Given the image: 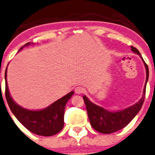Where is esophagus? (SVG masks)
Instances as JSON below:
<instances>
[{"mask_svg":"<svg viewBox=\"0 0 155 155\" xmlns=\"http://www.w3.org/2000/svg\"><path fill=\"white\" fill-rule=\"evenodd\" d=\"M74 91L76 94H82L84 91V88L83 87H81V86H78V87H75Z\"/></svg>","mask_w":155,"mask_h":155,"instance_id":"34e87169","label":"esophagus"}]
</instances>
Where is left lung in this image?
<instances>
[{"instance_id":"obj_1","label":"left lung","mask_w":155,"mask_h":155,"mask_svg":"<svg viewBox=\"0 0 155 155\" xmlns=\"http://www.w3.org/2000/svg\"><path fill=\"white\" fill-rule=\"evenodd\" d=\"M131 50L134 53L140 56L144 64L145 70H146V81L143 87V95L137 103L122 110L110 111L91 102L85 95L83 96L90 124L95 130L101 134H112L124 128L139 113L144 101L146 85L149 77L148 67L143 60L137 49L131 46Z\"/></svg>"}]
</instances>
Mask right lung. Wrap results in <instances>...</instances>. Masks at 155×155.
Listing matches in <instances>:
<instances>
[{"mask_svg":"<svg viewBox=\"0 0 155 155\" xmlns=\"http://www.w3.org/2000/svg\"><path fill=\"white\" fill-rule=\"evenodd\" d=\"M34 43L28 42L19 50H21L25 46H28ZM7 70L5 71V96L11 111L25 128L33 134L39 136L50 137L59 133L64 127V110L66 104L74 94L71 91L60 99L47 106L46 108L37 110H31L21 107L16 103L9 92L7 81Z\"/></svg>","mask_w":155,"mask_h":155,"instance_id":"add662e5","label":"right lung"}]
</instances>
